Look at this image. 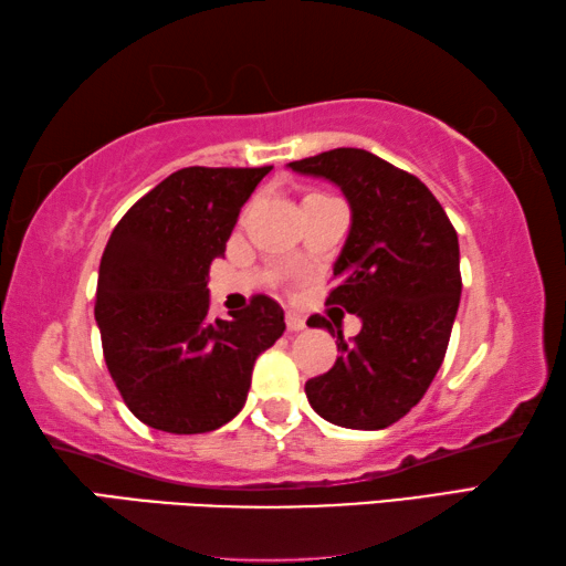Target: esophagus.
<instances>
[{
  "label": "esophagus",
  "mask_w": 566,
  "mask_h": 566,
  "mask_svg": "<svg viewBox=\"0 0 566 566\" xmlns=\"http://www.w3.org/2000/svg\"><path fill=\"white\" fill-rule=\"evenodd\" d=\"M306 327V324H304V319L300 317V314H286V329H290V332H302Z\"/></svg>",
  "instance_id": "1"
}]
</instances>
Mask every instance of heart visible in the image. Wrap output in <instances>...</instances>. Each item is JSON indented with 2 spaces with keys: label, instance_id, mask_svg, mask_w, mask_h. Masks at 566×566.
Wrapping results in <instances>:
<instances>
[{
  "label": "heart",
  "instance_id": "b5f03b06",
  "mask_svg": "<svg viewBox=\"0 0 566 566\" xmlns=\"http://www.w3.org/2000/svg\"><path fill=\"white\" fill-rule=\"evenodd\" d=\"M306 197H310V195H306Z\"/></svg>",
  "mask_w": 566,
  "mask_h": 566
}]
</instances>
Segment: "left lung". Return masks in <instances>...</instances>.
Instances as JSON below:
<instances>
[{
	"mask_svg": "<svg viewBox=\"0 0 566 566\" xmlns=\"http://www.w3.org/2000/svg\"><path fill=\"white\" fill-rule=\"evenodd\" d=\"M329 179L352 209L349 237L334 262L327 304L357 314L327 375L304 385L312 409L347 429H385L419 405L442 367L462 296L459 242L442 205L421 181L367 149L339 147L290 161ZM322 314L310 327L332 329Z\"/></svg>",
	"mask_w": 566,
	"mask_h": 566,
	"instance_id": "left-lung-1",
	"label": "left lung"
}]
</instances>
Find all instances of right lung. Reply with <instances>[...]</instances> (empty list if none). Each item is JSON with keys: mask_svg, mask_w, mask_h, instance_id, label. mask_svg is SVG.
Wrapping results in <instances>:
<instances>
[{"mask_svg": "<svg viewBox=\"0 0 566 566\" xmlns=\"http://www.w3.org/2000/svg\"><path fill=\"white\" fill-rule=\"evenodd\" d=\"M272 167H187L139 199L104 247L94 319L124 405L169 434H205L242 411L256 357L284 334L282 306L252 296L209 317V264Z\"/></svg>", "mask_w": 566, "mask_h": 566, "instance_id": "1", "label": "right lung"}]
</instances>
